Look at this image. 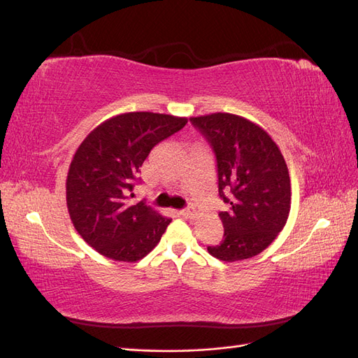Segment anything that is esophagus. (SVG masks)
<instances>
[{
  "label": "esophagus",
  "mask_w": 358,
  "mask_h": 358,
  "mask_svg": "<svg viewBox=\"0 0 358 358\" xmlns=\"http://www.w3.org/2000/svg\"><path fill=\"white\" fill-rule=\"evenodd\" d=\"M179 213H180L182 216H185V218H194V215H196V212H194V208H192V206H189V208H187V209L180 210Z\"/></svg>",
  "instance_id": "obj_1"
}]
</instances>
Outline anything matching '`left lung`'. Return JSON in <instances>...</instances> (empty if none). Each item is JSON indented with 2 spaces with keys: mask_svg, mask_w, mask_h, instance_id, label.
Segmentation results:
<instances>
[{
  "mask_svg": "<svg viewBox=\"0 0 358 358\" xmlns=\"http://www.w3.org/2000/svg\"><path fill=\"white\" fill-rule=\"evenodd\" d=\"M212 145L218 191L230 209L220 213L222 242L208 246L225 263L258 255L287 224L291 180L282 152L266 129L249 119L216 112L191 117Z\"/></svg>",
  "mask_w": 358,
  "mask_h": 358,
  "instance_id": "1",
  "label": "left lung"
}]
</instances>
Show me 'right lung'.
I'll return each instance as SVG.
<instances>
[{
  "label": "right lung",
  "instance_id": "add662e5",
  "mask_svg": "<svg viewBox=\"0 0 358 358\" xmlns=\"http://www.w3.org/2000/svg\"><path fill=\"white\" fill-rule=\"evenodd\" d=\"M187 122L173 115L128 112L106 119L85 137L69 169L67 209L76 231L96 252L134 263L158 245L171 220L129 197L150 149Z\"/></svg>",
  "mask_w": 358,
  "mask_h": 358
}]
</instances>
